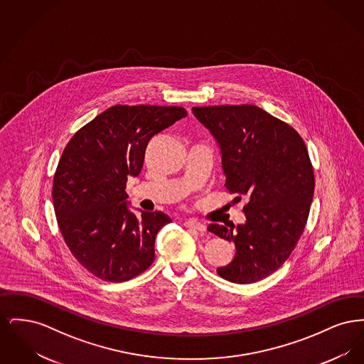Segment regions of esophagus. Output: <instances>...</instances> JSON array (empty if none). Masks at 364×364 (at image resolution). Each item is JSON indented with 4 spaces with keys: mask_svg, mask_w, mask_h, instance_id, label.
I'll return each mask as SVG.
<instances>
[{
    "mask_svg": "<svg viewBox=\"0 0 364 364\" xmlns=\"http://www.w3.org/2000/svg\"><path fill=\"white\" fill-rule=\"evenodd\" d=\"M184 226L186 228H190V229H195V230H199V232H203L206 229L205 224L196 221V220H187L184 221Z\"/></svg>",
    "mask_w": 364,
    "mask_h": 364,
    "instance_id": "obj_1",
    "label": "esophagus"
}]
</instances>
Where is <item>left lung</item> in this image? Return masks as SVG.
Instances as JSON below:
<instances>
[{"instance_id": "8db88e82", "label": "left lung", "mask_w": 364, "mask_h": 364, "mask_svg": "<svg viewBox=\"0 0 364 364\" xmlns=\"http://www.w3.org/2000/svg\"><path fill=\"white\" fill-rule=\"evenodd\" d=\"M192 113L221 149L228 191L236 200L250 199L245 223L235 231L208 226L236 247L217 273L236 284L257 282L284 264L304 230L315 187L307 147L289 124L255 105L200 106Z\"/></svg>"}]
</instances>
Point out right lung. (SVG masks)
<instances>
[{
    "instance_id": "right-lung-1",
    "label": "right lung",
    "mask_w": 364,
    "mask_h": 364,
    "mask_svg": "<svg viewBox=\"0 0 364 364\" xmlns=\"http://www.w3.org/2000/svg\"><path fill=\"white\" fill-rule=\"evenodd\" d=\"M187 116L181 106L116 105L82 127L65 146L53 178V205L72 255L95 277L122 282L154 262L162 211L127 206L128 176L136 177L149 141Z\"/></svg>"
}]
</instances>
